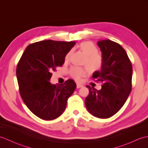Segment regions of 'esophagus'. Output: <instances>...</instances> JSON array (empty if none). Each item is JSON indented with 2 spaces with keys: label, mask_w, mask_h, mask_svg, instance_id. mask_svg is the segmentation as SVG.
Masks as SVG:
<instances>
[{
  "label": "esophagus",
  "mask_w": 148,
  "mask_h": 148,
  "mask_svg": "<svg viewBox=\"0 0 148 148\" xmlns=\"http://www.w3.org/2000/svg\"><path fill=\"white\" fill-rule=\"evenodd\" d=\"M83 87V85L81 84H77V88H80Z\"/></svg>",
  "instance_id": "34e87169"
}]
</instances>
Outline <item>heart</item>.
<instances>
[{
    "label": "heart",
    "instance_id": "obj_1",
    "mask_svg": "<svg viewBox=\"0 0 148 148\" xmlns=\"http://www.w3.org/2000/svg\"><path fill=\"white\" fill-rule=\"evenodd\" d=\"M79 49L85 54L83 64L86 65L89 70L91 72H95L99 70L102 66L103 58L101 54L98 52L97 47L95 45L90 41L81 42L79 45ZM71 55L69 51L66 56V59L67 60ZM88 70L86 67H73L70 69V74L71 77L75 81H79L82 77L88 73Z\"/></svg>",
    "mask_w": 148,
    "mask_h": 148
}]
</instances>
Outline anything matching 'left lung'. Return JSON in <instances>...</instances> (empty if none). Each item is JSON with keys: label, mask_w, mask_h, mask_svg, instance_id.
<instances>
[{"label": "left lung", "mask_w": 148, "mask_h": 148, "mask_svg": "<svg viewBox=\"0 0 148 148\" xmlns=\"http://www.w3.org/2000/svg\"><path fill=\"white\" fill-rule=\"evenodd\" d=\"M102 53L101 70L95 71L92 78L102 84L101 89L86 86L89 95L85 105L91 115L108 119L117 113L131 91L132 67L125 50L121 45L110 40L97 43Z\"/></svg>", "instance_id": "left-lung-1"}]
</instances>
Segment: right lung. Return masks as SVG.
Returning a JSON list of instances; mask_svg holds the SVG:
<instances>
[{
	"mask_svg": "<svg viewBox=\"0 0 148 148\" xmlns=\"http://www.w3.org/2000/svg\"><path fill=\"white\" fill-rule=\"evenodd\" d=\"M75 44V42L40 41L29 45L21 57L16 69L20 95L27 107L38 117L51 121L66 109L76 84L72 79L62 84H51V72L62 66Z\"/></svg>",
	"mask_w": 148,
	"mask_h": 148,
	"instance_id": "right-lung-1",
	"label": "right lung"
}]
</instances>
